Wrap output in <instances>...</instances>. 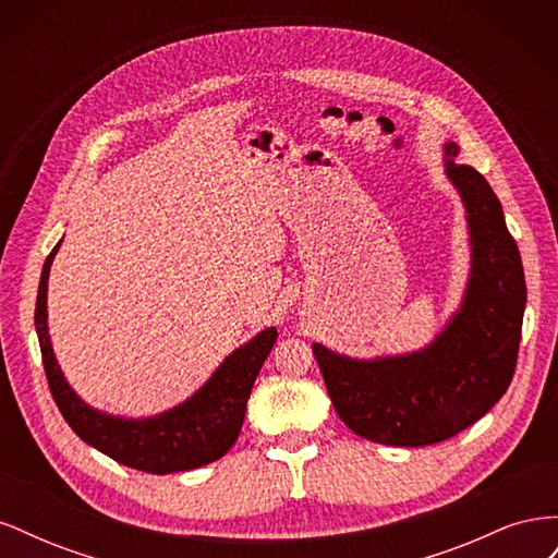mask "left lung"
Here are the masks:
<instances>
[{"label": "left lung", "instance_id": "left-lung-1", "mask_svg": "<svg viewBox=\"0 0 558 558\" xmlns=\"http://www.w3.org/2000/svg\"><path fill=\"white\" fill-rule=\"evenodd\" d=\"M447 177L468 214L472 267L461 310L426 349L356 361L314 344L335 412L365 440L424 447L449 440L508 391L517 367L526 281L500 199L475 167L445 146Z\"/></svg>", "mask_w": 558, "mask_h": 558}]
</instances>
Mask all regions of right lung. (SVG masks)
Returning a JSON list of instances; mask_svg holds the SVG:
<instances>
[{"label": "right lung", "instance_id": "obj_1", "mask_svg": "<svg viewBox=\"0 0 558 558\" xmlns=\"http://www.w3.org/2000/svg\"><path fill=\"white\" fill-rule=\"evenodd\" d=\"M60 244L48 253L41 269L35 326L48 388L66 424L83 442L107 453L128 468L167 475L207 465L234 445L244 424L246 400L251 396L265 359L277 342V328L258 332L253 340L218 365L211 379L179 408L150 418H123L88 408L64 381L62 369L50 349L46 324L48 272Z\"/></svg>", "mask_w": 558, "mask_h": 558}]
</instances>
